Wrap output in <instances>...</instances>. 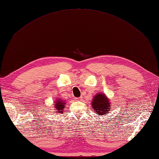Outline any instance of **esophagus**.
<instances>
[{
  "label": "esophagus",
  "instance_id": "obj_1",
  "mask_svg": "<svg viewBox=\"0 0 159 159\" xmlns=\"http://www.w3.org/2000/svg\"><path fill=\"white\" fill-rule=\"evenodd\" d=\"M75 100H76V101H82V100H83V98H82V97H80V98H75Z\"/></svg>",
  "mask_w": 159,
  "mask_h": 159
}]
</instances>
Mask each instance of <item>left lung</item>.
Returning a JSON list of instances; mask_svg holds the SVG:
<instances>
[{"instance_id":"left-lung-1","label":"left lung","mask_w":159,"mask_h":159,"mask_svg":"<svg viewBox=\"0 0 159 159\" xmlns=\"http://www.w3.org/2000/svg\"><path fill=\"white\" fill-rule=\"evenodd\" d=\"M91 105L95 113H97V115L100 117L108 114L110 110L111 109V102H110V99L105 93L101 92L98 93L95 96H93Z\"/></svg>"}]
</instances>
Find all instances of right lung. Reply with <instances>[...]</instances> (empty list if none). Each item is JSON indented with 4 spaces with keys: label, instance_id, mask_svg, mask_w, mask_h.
<instances>
[{
    "label": "right lung",
    "instance_id": "right-lung-1",
    "mask_svg": "<svg viewBox=\"0 0 159 159\" xmlns=\"http://www.w3.org/2000/svg\"><path fill=\"white\" fill-rule=\"evenodd\" d=\"M65 105H66V102L64 100H62L61 98H57V100H54V107L57 113H63Z\"/></svg>",
    "mask_w": 159,
    "mask_h": 159
}]
</instances>
